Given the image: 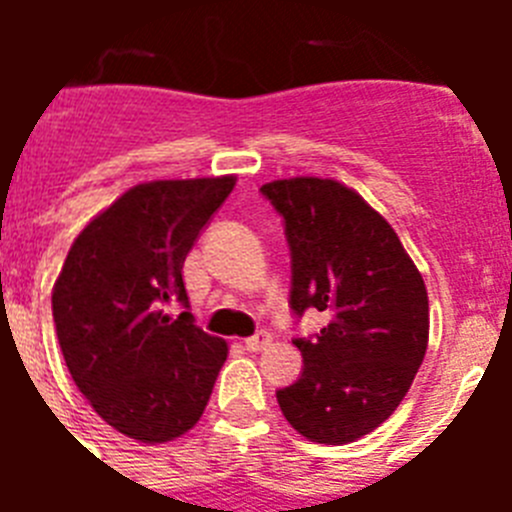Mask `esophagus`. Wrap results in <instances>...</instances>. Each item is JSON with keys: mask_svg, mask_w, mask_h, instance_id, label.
<instances>
[{"mask_svg": "<svg viewBox=\"0 0 512 512\" xmlns=\"http://www.w3.org/2000/svg\"><path fill=\"white\" fill-rule=\"evenodd\" d=\"M246 348L248 351H261V348H266L271 343V333H266V330H259V333H253L251 338H246Z\"/></svg>", "mask_w": 512, "mask_h": 512, "instance_id": "1", "label": "esophagus"}]
</instances>
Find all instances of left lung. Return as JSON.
I'll use <instances>...</instances> for the list:
<instances>
[{
  "label": "left lung",
  "mask_w": 512,
  "mask_h": 512,
  "mask_svg": "<svg viewBox=\"0 0 512 512\" xmlns=\"http://www.w3.org/2000/svg\"><path fill=\"white\" fill-rule=\"evenodd\" d=\"M282 215L289 307L328 315L295 338L297 382L277 390L289 425L315 443H351L390 418L428 346V292L392 225L354 189L297 176L261 187Z\"/></svg>",
  "instance_id": "8db88e82"
}]
</instances>
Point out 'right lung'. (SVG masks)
<instances>
[{
	"mask_svg": "<svg viewBox=\"0 0 512 512\" xmlns=\"http://www.w3.org/2000/svg\"><path fill=\"white\" fill-rule=\"evenodd\" d=\"M235 187L233 176L138 184L71 246L53 320L76 387L102 420L143 443L182 436L205 413L223 338L194 325L182 269ZM179 301L185 310L170 318Z\"/></svg>",
	"mask_w": 512,
	"mask_h": 512,
	"instance_id": "add662e5",
	"label": "right lung"
}]
</instances>
